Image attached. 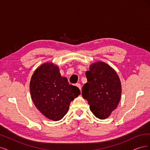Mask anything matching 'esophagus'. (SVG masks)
Wrapping results in <instances>:
<instances>
[{"label": "esophagus", "instance_id": "obj_1", "mask_svg": "<svg viewBox=\"0 0 150 150\" xmlns=\"http://www.w3.org/2000/svg\"><path fill=\"white\" fill-rule=\"evenodd\" d=\"M76 86H77V87H78L80 90L81 89V84H79V83H76Z\"/></svg>", "mask_w": 150, "mask_h": 150}]
</instances>
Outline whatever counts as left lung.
Instances as JSON below:
<instances>
[{"label": "left lung", "mask_w": 150, "mask_h": 150, "mask_svg": "<svg viewBox=\"0 0 150 150\" xmlns=\"http://www.w3.org/2000/svg\"><path fill=\"white\" fill-rule=\"evenodd\" d=\"M86 76L88 82L83 87V97L88 101L95 116L106 119L120 101L121 85L119 76L111 67L103 62L91 65Z\"/></svg>", "instance_id": "obj_1"}]
</instances>
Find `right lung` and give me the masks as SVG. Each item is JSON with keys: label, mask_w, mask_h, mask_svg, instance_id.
<instances>
[{"label": "right lung", "mask_w": 150, "mask_h": 150, "mask_svg": "<svg viewBox=\"0 0 150 150\" xmlns=\"http://www.w3.org/2000/svg\"><path fill=\"white\" fill-rule=\"evenodd\" d=\"M29 86L35 106L48 119L55 121L66 115L71 102L81 94L79 88L69 85L52 62L44 63L34 71Z\"/></svg>", "instance_id": "right-lung-1"}]
</instances>
